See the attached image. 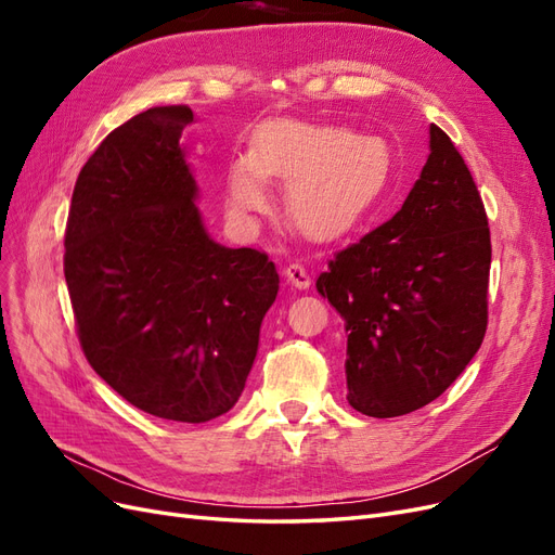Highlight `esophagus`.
Wrapping results in <instances>:
<instances>
[{
  "mask_svg": "<svg viewBox=\"0 0 555 555\" xmlns=\"http://www.w3.org/2000/svg\"><path fill=\"white\" fill-rule=\"evenodd\" d=\"M284 278H287V282L296 289H310V284H312L310 273L300 263H289L287 268H284Z\"/></svg>",
  "mask_w": 555,
  "mask_h": 555,
  "instance_id": "obj_1",
  "label": "esophagus"
}]
</instances>
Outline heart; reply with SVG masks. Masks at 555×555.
Wrapping results in <instances>:
<instances>
[{"label":"heart","mask_w":555,"mask_h":555,"mask_svg":"<svg viewBox=\"0 0 555 555\" xmlns=\"http://www.w3.org/2000/svg\"><path fill=\"white\" fill-rule=\"evenodd\" d=\"M389 143L349 127L273 122L251 137L249 153L227 166V204L236 220L268 206V182H289L284 208L310 238L340 236L371 206L389 173Z\"/></svg>","instance_id":"heart-1"}]
</instances>
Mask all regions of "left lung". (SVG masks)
<instances>
[{"label":"left lung","instance_id":"obj_1","mask_svg":"<svg viewBox=\"0 0 555 555\" xmlns=\"http://www.w3.org/2000/svg\"><path fill=\"white\" fill-rule=\"evenodd\" d=\"M489 271L477 184L430 125V155L405 204L317 278V292L345 319L349 405L391 418L442 396L481 347Z\"/></svg>","mask_w":555,"mask_h":555}]
</instances>
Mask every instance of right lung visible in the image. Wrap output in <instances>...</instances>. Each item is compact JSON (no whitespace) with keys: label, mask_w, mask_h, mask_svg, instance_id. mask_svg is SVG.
I'll return each mask as SVG.
<instances>
[{"label":"right lung","mask_w":555,"mask_h":555,"mask_svg":"<svg viewBox=\"0 0 555 555\" xmlns=\"http://www.w3.org/2000/svg\"><path fill=\"white\" fill-rule=\"evenodd\" d=\"M188 106H155L111 131L80 169L64 278L80 347L133 408L204 424L236 405L257 359L275 263L210 238L184 159Z\"/></svg>","instance_id":"right-lung-1"}]
</instances>
